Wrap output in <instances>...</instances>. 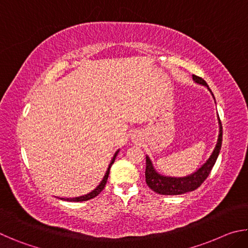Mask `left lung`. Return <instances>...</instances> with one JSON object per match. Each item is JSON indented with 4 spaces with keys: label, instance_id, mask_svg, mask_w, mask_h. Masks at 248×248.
<instances>
[{
    "label": "left lung",
    "instance_id": "8db88e82",
    "mask_svg": "<svg viewBox=\"0 0 248 248\" xmlns=\"http://www.w3.org/2000/svg\"><path fill=\"white\" fill-rule=\"evenodd\" d=\"M192 79H194L195 83L199 84V85L207 87L210 91V93L212 94L211 90L209 89L208 84L205 83L203 78L197 77V75H192ZM213 99H215V96H213ZM217 121H219V136H217L215 149H213L211 155H210L205 163H203L198 170L194 171V173H191L190 175L185 176V177H171V176H165L159 174L158 171L154 169L151 158L146 155L145 182L151 189L157 192L159 195H183L186 194V192L197 189V188L204 182L205 178L209 176L210 171H211L213 165L216 164V161L217 156H219L222 145V124L219 118V115H217Z\"/></svg>",
    "mask_w": 248,
    "mask_h": 248
}]
</instances>
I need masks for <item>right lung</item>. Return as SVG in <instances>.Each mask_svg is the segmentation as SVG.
Wrapping results in <instances>:
<instances>
[{
	"mask_svg": "<svg viewBox=\"0 0 248 248\" xmlns=\"http://www.w3.org/2000/svg\"><path fill=\"white\" fill-rule=\"evenodd\" d=\"M118 153H119V150H117V151H116V153L114 154V156H112V158H111L110 163H109L108 169H107V170H106V173H105V176L103 177L102 182L99 183L98 186L96 187L94 190H92L91 192H89V194H86V195H84V196L75 197V198H60V199H61V200H65V201H71V202H72V201H75V202H78V201H86V200H90V199H93V198H95V197L97 196V195L99 194V192L102 191V190L104 189V188H105V185H106V183H107V179H108L109 170H110V167H111V165L114 164L115 158H116L117 155H118Z\"/></svg>",
	"mask_w": 248,
	"mask_h": 248,
	"instance_id": "right-lung-1",
	"label": "right lung"
}]
</instances>
